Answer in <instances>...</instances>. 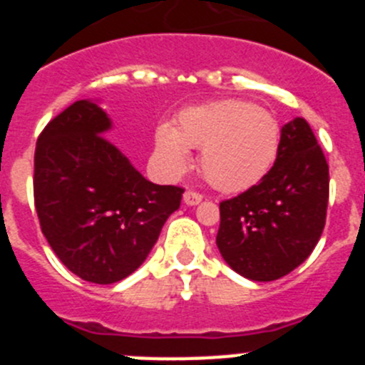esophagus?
<instances>
[{"label":"esophagus","instance_id":"esophagus-1","mask_svg":"<svg viewBox=\"0 0 365 365\" xmlns=\"http://www.w3.org/2000/svg\"><path fill=\"white\" fill-rule=\"evenodd\" d=\"M202 201V193L193 192V190H186L185 192V202L190 206H195Z\"/></svg>","mask_w":365,"mask_h":365}]
</instances>
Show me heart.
Instances as JSON below:
<instances>
[{
  "mask_svg": "<svg viewBox=\"0 0 365 365\" xmlns=\"http://www.w3.org/2000/svg\"><path fill=\"white\" fill-rule=\"evenodd\" d=\"M159 159L170 173L190 164L188 148L202 150V175L221 192H243L259 182L276 160L279 124L272 113L245 100H219L180 111L177 125L155 133Z\"/></svg>",
  "mask_w": 365,
  "mask_h": 365,
  "instance_id": "b5f03b06",
  "label": "heart"
}]
</instances>
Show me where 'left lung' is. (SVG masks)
I'll return each mask as SVG.
<instances>
[{
  "instance_id": "obj_1",
  "label": "left lung",
  "mask_w": 365,
  "mask_h": 365,
  "mask_svg": "<svg viewBox=\"0 0 365 365\" xmlns=\"http://www.w3.org/2000/svg\"><path fill=\"white\" fill-rule=\"evenodd\" d=\"M327 202V159L311 125L294 118L283 125L278 157L267 175L219 202V252L245 278H283L314 250Z\"/></svg>"
}]
</instances>
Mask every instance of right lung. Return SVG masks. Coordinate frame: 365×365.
Returning a JSON list of instances; mask_svg holds the SVG:
<instances>
[{
	"instance_id": "add662e5",
	"label": "right lung",
	"mask_w": 365,
	"mask_h": 365,
	"mask_svg": "<svg viewBox=\"0 0 365 365\" xmlns=\"http://www.w3.org/2000/svg\"><path fill=\"white\" fill-rule=\"evenodd\" d=\"M109 128L96 104H71L38 137L32 179L45 240L71 272L98 285L143 265L185 193L144 179L106 137Z\"/></svg>"
}]
</instances>
